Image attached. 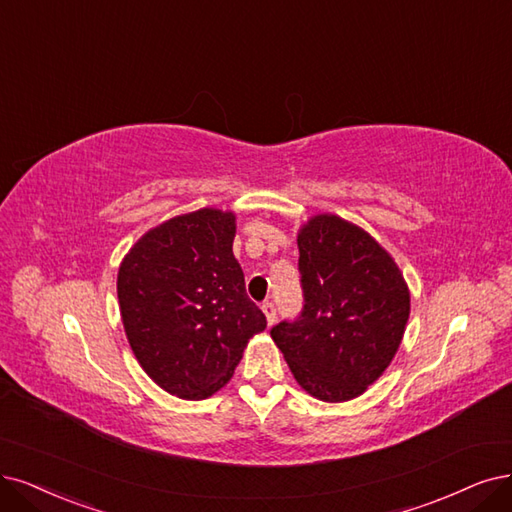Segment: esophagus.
<instances>
[{
  "label": "esophagus",
  "mask_w": 512,
  "mask_h": 512,
  "mask_svg": "<svg viewBox=\"0 0 512 512\" xmlns=\"http://www.w3.org/2000/svg\"><path fill=\"white\" fill-rule=\"evenodd\" d=\"M261 310H263V314H266V318H268V325H274V320H276V308H274L272 301H263Z\"/></svg>",
  "instance_id": "obj_1"
}]
</instances>
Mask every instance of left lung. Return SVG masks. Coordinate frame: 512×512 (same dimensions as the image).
<instances>
[{"label":"left lung","mask_w":512,"mask_h":512,"mask_svg":"<svg viewBox=\"0 0 512 512\" xmlns=\"http://www.w3.org/2000/svg\"><path fill=\"white\" fill-rule=\"evenodd\" d=\"M297 246L304 310L293 323L272 327V339L314 399H356L401 346L407 282L380 242L337 215L301 225Z\"/></svg>","instance_id":"left-lung-1"}]
</instances>
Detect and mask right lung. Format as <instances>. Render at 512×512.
<instances>
[{"label":"right lung","mask_w":512,"mask_h":512,"mask_svg":"<svg viewBox=\"0 0 512 512\" xmlns=\"http://www.w3.org/2000/svg\"><path fill=\"white\" fill-rule=\"evenodd\" d=\"M236 215H179L141 236L120 263L118 299L128 344L162 390L200 401L223 388L266 316L234 257Z\"/></svg>","instance_id":"add662e5"}]
</instances>
